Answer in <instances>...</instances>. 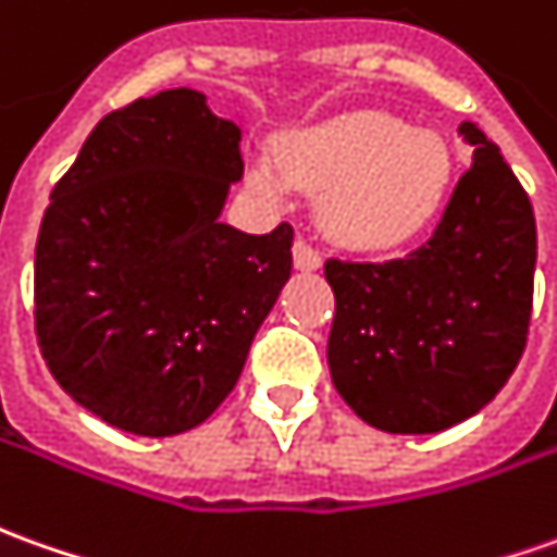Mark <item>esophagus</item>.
<instances>
[{"label": "esophagus", "mask_w": 557, "mask_h": 557, "mask_svg": "<svg viewBox=\"0 0 557 557\" xmlns=\"http://www.w3.org/2000/svg\"><path fill=\"white\" fill-rule=\"evenodd\" d=\"M293 259H295V268H298V271H320V268H323V259H320V252L310 247L305 237H298V240H295Z\"/></svg>", "instance_id": "obj_1"}]
</instances>
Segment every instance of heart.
Wrapping results in <instances>:
<instances>
[{
    "mask_svg": "<svg viewBox=\"0 0 557 557\" xmlns=\"http://www.w3.org/2000/svg\"><path fill=\"white\" fill-rule=\"evenodd\" d=\"M247 183L271 200L308 188L338 247L384 256L436 225L451 198L454 154L445 136L387 112H342L289 131L274 158L256 154Z\"/></svg>",
    "mask_w": 557,
    "mask_h": 557,
    "instance_id": "1",
    "label": "heart"
}]
</instances>
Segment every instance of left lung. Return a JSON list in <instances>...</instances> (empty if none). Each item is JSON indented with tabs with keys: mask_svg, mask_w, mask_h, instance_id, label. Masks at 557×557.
I'll return each mask as SVG.
<instances>
[{
	"mask_svg": "<svg viewBox=\"0 0 557 557\" xmlns=\"http://www.w3.org/2000/svg\"><path fill=\"white\" fill-rule=\"evenodd\" d=\"M436 234L406 259H329V372L344 403L384 433H442L500 393L521 359L533 301L536 222L500 149L475 124Z\"/></svg>",
	"mask_w": 557,
	"mask_h": 557,
	"instance_id": "left-lung-1",
	"label": "left lung"
}]
</instances>
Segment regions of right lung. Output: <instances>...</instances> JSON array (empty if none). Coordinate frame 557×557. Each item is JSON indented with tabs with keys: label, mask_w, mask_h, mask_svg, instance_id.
Wrapping results in <instances>:
<instances>
[{
	"label": "right lung",
	"mask_w": 557,
	"mask_h": 557,
	"mask_svg": "<svg viewBox=\"0 0 557 557\" xmlns=\"http://www.w3.org/2000/svg\"><path fill=\"white\" fill-rule=\"evenodd\" d=\"M240 131L170 88L109 112L54 185L36 244V335L57 384L134 436L203 423L293 271V228H231Z\"/></svg>",
	"instance_id": "add662e5"
}]
</instances>
